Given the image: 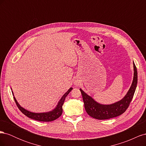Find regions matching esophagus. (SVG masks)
<instances>
[{
    "label": "esophagus",
    "mask_w": 146,
    "mask_h": 146,
    "mask_svg": "<svg viewBox=\"0 0 146 146\" xmlns=\"http://www.w3.org/2000/svg\"><path fill=\"white\" fill-rule=\"evenodd\" d=\"M76 83V84H77V82H76V83Z\"/></svg>",
    "instance_id": "34e87169"
}]
</instances>
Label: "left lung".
Returning <instances> with one entry per match:
<instances>
[{
    "mask_svg": "<svg viewBox=\"0 0 146 146\" xmlns=\"http://www.w3.org/2000/svg\"><path fill=\"white\" fill-rule=\"evenodd\" d=\"M133 68L134 76L131 86L124 98L117 102L111 105L100 104L80 89L85 110L90 116L99 120H104L120 116L126 111L133 98L138 82V73L134 63Z\"/></svg>",
    "mask_w": 146,
    "mask_h": 146,
    "instance_id": "1",
    "label": "left lung"
}]
</instances>
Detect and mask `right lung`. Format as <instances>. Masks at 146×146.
<instances>
[{"mask_svg": "<svg viewBox=\"0 0 146 146\" xmlns=\"http://www.w3.org/2000/svg\"><path fill=\"white\" fill-rule=\"evenodd\" d=\"M72 90V88H70V89L66 92V93L63 96L62 98L60 100L59 102L57 105L56 107L52 110V111L47 112V113H32L31 111H28V110L24 109L22 107H21L20 105L17 103L15 98L14 97V99L16 102L17 107H18L20 111L23 113L26 116L28 117L34 119V120L38 121H42V122H50L55 120V119H58L63 113V108L62 106L64 104V102L65 100L66 97L68 95V94ZM13 93V92H12Z\"/></svg>", "mask_w": 146, "mask_h": 146, "instance_id": "add662e5", "label": "right lung"}]
</instances>
